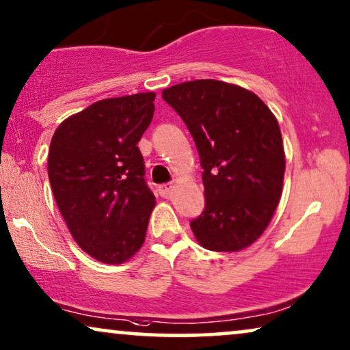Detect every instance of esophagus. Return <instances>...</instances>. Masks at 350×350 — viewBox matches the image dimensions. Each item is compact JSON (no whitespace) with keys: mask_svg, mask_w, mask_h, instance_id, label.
Here are the masks:
<instances>
[{"mask_svg":"<svg viewBox=\"0 0 350 350\" xmlns=\"http://www.w3.org/2000/svg\"><path fill=\"white\" fill-rule=\"evenodd\" d=\"M171 190H172V184H161V185H158V193H160L161 197H167Z\"/></svg>","mask_w":350,"mask_h":350,"instance_id":"obj_1","label":"esophagus"}]
</instances>
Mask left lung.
<instances>
[{
	"instance_id": "left-lung-1",
	"label": "left lung",
	"mask_w": 350,
	"mask_h": 350,
	"mask_svg": "<svg viewBox=\"0 0 350 350\" xmlns=\"http://www.w3.org/2000/svg\"><path fill=\"white\" fill-rule=\"evenodd\" d=\"M163 99L187 124L203 167L206 206L190 222L203 248L237 253L272 221L285 178V150L275 115L239 85L217 80L166 88Z\"/></svg>"
}]
</instances>
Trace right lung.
Masks as SVG:
<instances>
[{"label":"right lung","mask_w":350,"mask_h":350,"mask_svg":"<svg viewBox=\"0 0 350 350\" xmlns=\"http://www.w3.org/2000/svg\"><path fill=\"white\" fill-rule=\"evenodd\" d=\"M155 96L94 102L64 120L51 139L55 203L73 240L99 262H126L146 240L157 202L144 180L137 142L152 121Z\"/></svg>","instance_id":"obj_1"}]
</instances>
